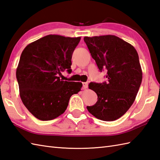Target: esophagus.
I'll return each mask as SVG.
<instances>
[{"instance_id": "1", "label": "esophagus", "mask_w": 160, "mask_h": 160, "mask_svg": "<svg viewBox=\"0 0 160 160\" xmlns=\"http://www.w3.org/2000/svg\"><path fill=\"white\" fill-rule=\"evenodd\" d=\"M88 83H86V82H84L83 83V89H86V88H88Z\"/></svg>"}]
</instances>
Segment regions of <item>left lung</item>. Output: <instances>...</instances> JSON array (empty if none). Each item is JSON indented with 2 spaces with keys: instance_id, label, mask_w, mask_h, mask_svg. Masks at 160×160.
Masks as SVG:
<instances>
[{
  "instance_id": "1",
  "label": "left lung",
  "mask_w": 160,
  "mask_h": 160,
  "mask_svg": "<svg viewBox=\"0 0 160 160\" xmlns=\"http://www.w3.org/2000/svg\"><path fill=\"white\" fill-rule=\"evenodd\" d=\"M83 40L99 70H108V82L89 84L98 101L87 109L98 119L116 120L128 111L139 90L142 72L138 54L132 45L115 35L84 37Z\"/></svg>"
}]
</instances>
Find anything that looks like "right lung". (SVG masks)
Listing matches in <instances>:
<instances>
[{"instance_id": "obj_1", "label": "right lung", "mask_w": 160, "mask_h": 160, "mask_svg": "<svg viewBox=\"0 0 160 160\" xmlns=\"http://www.w3.org/2000/svg\"><path fill=\"white\" fill-rule=\"evenodd\" d=\"M80 37L48 35L28 44L16 70L20 96L35 118L51 120L66 111L71 96L82 83L60 79L61 72L70 73L71 59Z\"/></svg>"}]
</instances>
